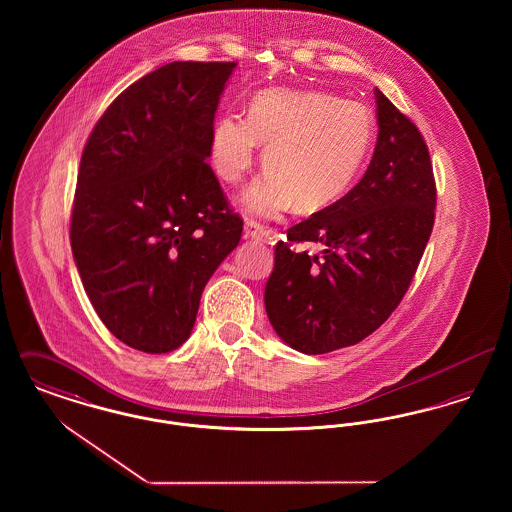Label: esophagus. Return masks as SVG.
<instances>
[{
  "instance_id": "34e87169",
  "label": "esophagus",
  "mask_w": 512,
  "mask_h": 512,
  "mask_svg": "<svg viewBox=\"0 0 512 512\" xmlns=\"http://www.w3.org/2000/svg\"><path fill=\"white\" fill-rule=\"evenodd\" d=\"M245 234L249 238H253V240H267L268 238L267 228L261 226L259 222H255V220H247L245 222Z\"/></svg>"
}]
</instances>
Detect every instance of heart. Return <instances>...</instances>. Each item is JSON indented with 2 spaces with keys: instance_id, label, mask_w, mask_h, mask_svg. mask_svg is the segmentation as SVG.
<instances>
[{
  "instance_id": "1",
  "label": "heart",
  "mask_w": 512,
  "mask_h": 512,
  "mask_svg": "<svg viewBox=\"0 0 512 512\" xmlns=\"http://www.w3.org/2000/svg\"><path fill=\"white\" fill-rule=\"evenodd\" d=\"M374 138V119L359 101L328 92L272 88L249 103L247 119L222 117L211 134L209 157L220 180L240 184L261 144L270 167L242 195L245 209L274 219L297 201L317 213L353 186Z\"/></svg>"
}]
</instances>
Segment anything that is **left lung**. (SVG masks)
<instances>
[{"instance_id": "8db88e82", "label": "left lung", "mask_w": 512, "mask_h": 512, "mask_svg": "<svg viewBox=\"0 0 512 512\" xmlns=\"http://www.w3.org/2000/svg\"><path fill=\"white\" fill-rule=\"evenodd\" d=\"M378 140L361 182L288 230L265 288L268 320L295 351L322 355L378 330L401 303L434 228L428 146L378 88ZM317 244L320 254L297 250Z\"/></svg>"}]
</instances>
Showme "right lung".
<instances>
[{"label": "right lung", "mask_w": 512, "mask_h": 512, "mask_svg": "<svg viewBox=\"0 0 512 512\" xmlns=\"http://www.w3.org/2000/svg\"><path fill=\"white\" fill-rule=\"evenodd\" d=\"M238 63L174 61L130 84L80 159L71 247L107 330L169 353L190 338L205 284L244 222L207 163L220 94Z\"/></svg>", "instance_id": "right-lung-1"}]
</instances>
